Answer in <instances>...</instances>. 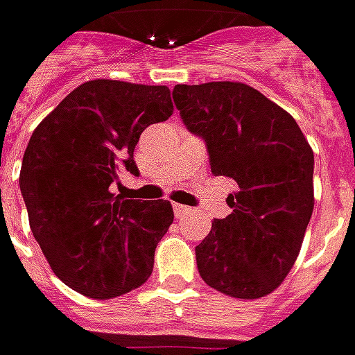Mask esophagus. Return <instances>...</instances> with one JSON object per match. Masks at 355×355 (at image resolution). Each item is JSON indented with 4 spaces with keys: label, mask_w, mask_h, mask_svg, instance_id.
I'll return each mask as SVG.
<instances>
[{
    "label": "esophagus",
    "mask_w": 355,
    "mask_h": 355,
    "mask_svg": "<svg viewBox=\"0 0 355 355\" xmlns=\"http://www.w3.org/2000/svg\"><path fill=\"white\" fill-rule=\"evenodd\" d=\"M173 211H175L177 218H184L188 211H190V208H188V206H182V204H173Z\"/></svg>",
    "instance_id": "1"
}]
</instances>
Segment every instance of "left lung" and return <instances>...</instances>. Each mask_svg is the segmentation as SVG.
<instances>
[{"label":"left lung","mask_w":355,"mask_h":355,"mask_svg":"<svg viewBox=\"0 0 355 355\" xmlns=\"http://www.w3.org/2000/svg\"><path fill=\"white\" fill-rule=\"evenodd\" d=\"M173 98L206 139L211 175L239 187L233 211L196 247L198 272L229 297H264L293 268L313 214L309 141L288 110L241 81L177 85Z\"/></svg>","instance_id":"8db88e82"}]
</instances>
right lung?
I'll return each instance as SVG.
<instances>
[{
  "instance_id": "add662e5",
  "label": "right lung",
  "mask_w": 355,
  "mask_h": 355,
  "mask_svg": "<svg viewBox=\"0 0 355 355\" xmlns=\"http://www.w3.org/2000/svg\"><path fill=\"white\" fill-rule=\"evenodd\" d=\"M171 89L93 79L73 89L35 128L19 187L50 268L91 299L146 284L175 214L168 200H124L110 184L137 175L141 132L173 114Z\"/></svg>"
}]
</instances>
